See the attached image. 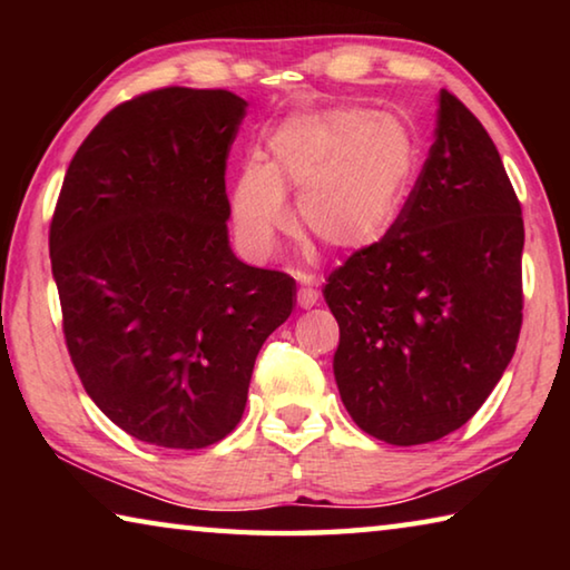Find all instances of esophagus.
I'll return each mask as SVG.
<instances>
[{
  "label": "esophagus",
  "mask_w": 570,
  "mask_h": 570,
  "mask_svg": "<svg viewBox=\"0 0 570 570\" xmlns=\"http://www.w3.org/2000/svg\"><path fill=\"white\" fill-rule=\"evenodd\" d=\"M316 302H320V292L314 286H302L296 294V304L302 308H312Z\"/></svg>",
  "instance_id": "1"
}]
</instances>
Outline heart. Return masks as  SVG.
<instances>
[{
    "mask_svg": "<svg viewBox=\"0 0 570 570\" xmlns=\"http://www.w3.org/2000/svg\"><path fill=\"white\" fill-rule=\"evenodd\" d=\"M417 173V142L390 112L324 108L292 112L268 132L266 156L248 160L228 193L240 248L272 254L288 228L286 193L308 238L340 254H360L397 224Z\"/></svg>",
    "mask_w": 570,
    "mask_h": 570,
    "instance_id": "obj_1",
    "label": "heart"
}]
</instances>
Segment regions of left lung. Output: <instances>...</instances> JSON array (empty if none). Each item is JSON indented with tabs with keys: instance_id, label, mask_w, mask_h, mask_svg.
<instances>
[{
	"instance_id": "left-lung-1",
	"label": "left lung",
	"mask_w": 570,
	"mask_h": 570,
	"mask_svg": "<svg viewBox=\"0 0 570 570\" xmlns=\"http://www.w3.org/2000/svg\"><path fill=\"white\" fill-rule=\"evenodd\" d=\"M523 240L495 142L440 90L435 142L397 224L324 286L334 380L366 435L424 445L482 407L523 324Z\"/></svg>"
}]
</instances>
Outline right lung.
<instances>
[{"label":"right lung","instance_id":"add662e5","mask_svg":"<svg viewBox=\"0 0 570 570\" xmlns=\"http://www.w3.org/2000/svg\"><path fill=\"white\" fill-rule=\"evenodd\" d=\"M248 102L163 88L77 148L50 226L65 340L85 392L135 440L198 450L246 407L256 354L296 282L228 244L226 158Z\"/></svg>","mask_w":570,"mask_h":570}]
</instances>
